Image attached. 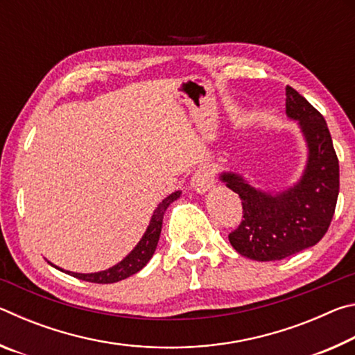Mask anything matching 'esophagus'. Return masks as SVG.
I'll use <instances>...</instances> for the list:
<instances>
[{"instance_id":"esophagus-1","label":"esophagus","mask_w":355,"mask_h":355,"mask_svg":"<svg viewBox=\"0 0 355 355\" xmlns=\"http://www.w3.org/2000/svg\"><path fill=\"white\" fill-rule=\"evenodd\" d=\"M213 184H214V175H213V171L208 169V167H200V169H197L191 178L192 189L200 192V194L207 192Z\"/></svg>"}]
</instances>
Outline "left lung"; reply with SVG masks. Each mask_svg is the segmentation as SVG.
I'll list each match as a JSON object with an SVG mask.
<instances>
[{
	"mask_svg": "<svg viewBox=\"0 0 355 355\" xmlns=\"http://www.w3.org/2000/svg\"><path fill=\"white\" fill-rule=\"evenodd\" d=\"M286 116L297 120L309 147L304 175L286 191L271 194L233 172L220 180L241 199L243 219L228 241L238 254L275 261L320 243L332 222L340 191V166L321 112L286 86Z\"/></svg>",
	"mask_w": 355,
	"mask_h": 355,
	"instance_id": "obj_1",
	"label": "left lung"
}]
</instances>
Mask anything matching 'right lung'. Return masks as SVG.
Returning a JSON list of instances; mask_svg holds the SVG:
<instances>
[{
  "mask_svg": "<svg viewBox=\"0 0 355 355\" xmlns=\"http://www.w3.org/2000/svg\"><path fill=\"white\" fill-rule=\"evenodd\" d=\"M180 194H182L180 191L172 192L169 197H166V199L159 203L158 208L153 211L152 219H150V224L147 227L146 233H144L141 241L137 243L136 248L131 250L122 261L117 263L116 266L106 269V271H100L94 274H78V272H70V271H65V272L84 282H92V284H114V282H120L130 277V275L139 272L155 254V249L159 241L161 227H163V218L167 207H169L173 200H177Z\"/></svg>",
  "mask_w": 355,
  "mask_h": 355,
  "instance_id": "right-lung-1",
  "label": "right lung"
}]
</instances>
